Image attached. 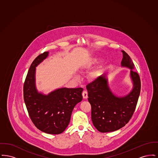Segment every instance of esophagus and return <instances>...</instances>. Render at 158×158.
Wrapping results in <instances>:
<instances>
[{"mask_svg": "<svg viewBox=\"0 0 158 158\" xmlns=\"http://www.w3.org/2000/svg\"><path fill=\"white\" fill-rule=\"evenodd\" d=\"M83 98L84 99H86L88 98V92L86 90H84L82 92Z\"/></svg>", "mask_w": 158, "mask_h": 158, "instance_id": "1", "label": "esophagus"}]
</instances>
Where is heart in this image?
<instances>
[{
	"mask_svg": "<svg viewBox=\"0 0 158 158\" xmlns=\"http://www.w3.org/2000/svg\"><path fill=\"white\" fill-rule=\"evenodd\" d=\"M98 58H97V57H94V58L92 59L88 63V64H86V69H90L94 64L97 63L98 62ZM101 70L100 68H98L97 69L94 70V71L92 72V73H91L92 77V78H96V77L99 75V73H101Z\"/></svg>",
	"mask_w": 158,
	"mask_h": 158,
	"instance_id": "heart-1",
	"label": "heart"
}]
</instances>
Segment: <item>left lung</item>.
<instances>
[{
  "mask_svg": "<svg viewBox=\"0 0 158 158\" xmlns=\"http://www.w3.org/2000/svg\"><path fill=\"white\" fill-rule=\"evenodd\" d=\"M121 66L131 69L133 83L132 90L125 97H118L111 91L106 75L100 76L86 85L88 101L91 105V119L95 127L101 133L116 131L124 127L135 111L140 92L141 83L135 65L127 53L121 51Z\"/></svg>",
  "mask_w": 158,
  "mask_h": 158,
  "instance_id": "left-lung-1",
  "label": "left lung"
}]
</instances>
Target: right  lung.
Listing matches in <instances>:
<instances>
[{
    "instance_id": "1",
    "label": "right lung",
    "mask_w": 158,
    "mask_h": 158,
    "mask_svg": "<svg viewBox=\"0 0 158 158\" xmlns=\"http://www.w3.org/2000/svg\"><path fill=\"white\" fill-rule=\"evenodd\" d=\"M48 55V52L40 54L31 64L23 84V99L35 127L46 133L58 135L67 128L75 106L82 100L83 88H63L47 95L39 93L35 86V68Z\"/></svg>"
}]
</instances>
